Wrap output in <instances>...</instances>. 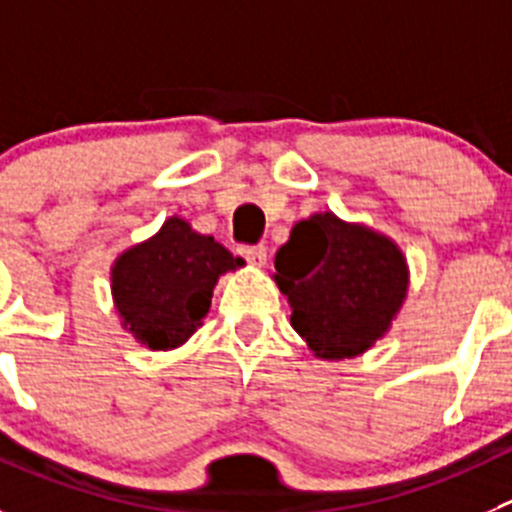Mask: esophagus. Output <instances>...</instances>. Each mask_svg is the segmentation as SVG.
Segmentation results:
<instances>
[{
  "instance_id": "esophagus-1",
  "label": "esophagus",
  "mask_w": 512,
  "mask_h": 512,
  "mask_svg": "<svg viewBox=\"0 0 512 512\" xmlns=\"http://www.w3.org/2000/svg\"><path fill=\"white\" fill-rule=\"evenodd\" d=\"M240 255L245 257V260L250 262V265H255V267H262L267 262V250L262 245H245V247H240Z\"/></svg>"
}]
</instances>
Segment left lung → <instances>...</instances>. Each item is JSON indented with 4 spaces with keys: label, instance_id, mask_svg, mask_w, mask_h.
Masks as SVG:
<instances>
[{
    "label": "left lung",
    "instance_id": "8db88e82",
    "mask_svg": "<svg viewBox=\"0 0 512 512\" xmlns=\"http://www.w3.org/2000/svg\"><path fill=\"white\" fill-rule=\"evenodd\" d=\"M290 326L323 361L361 356L389 333L407 300V257L391 237L333 212L310 214L275 252Z\"/></svg>",
    "mask_w": 512,
    "mask_h": 512
}]
</instances>
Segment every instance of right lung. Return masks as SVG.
I'll use <instances>...</instances> for the list:
<instances>
[{
	"mask_svg": "<svg viewBox=\"0 0 512 512\" xmlns=\"http://www.w3.org/2000/svg\"><path fill=\"white\" fill-rule=\"evenodd\" d=\"M242 265V257L174 214L113 262L111 293L121 326L151 351L184 346L209 313L219 275Z\"/></svg>",
	"mask_w": 512,
	"mask_h": 512,
	"instance_id": "right-lung-1",
	"label": "right lung"
}]
</instances>
